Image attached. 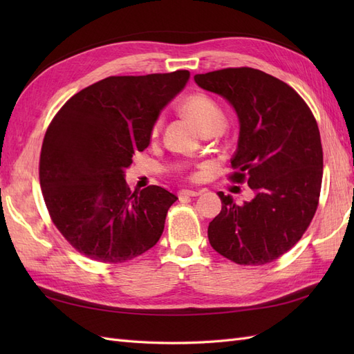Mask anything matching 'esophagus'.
Instances as JSON below:
<instances>
[{
    "instance_id": "1",
    "label": "esophagus",
    "mask_w": 354,
    "mask_h": 354,
    "mask_svg": "<svg viewBox=\"0 0 354 354\" xmlns=\"http://www.w3.org/2000/svg\"><path fill=\"white\" fill-rule=\"evenodd\" d=\"M202 194L201 190H189V189H183L178 192V198H187V196H199Z\"/></svg>"
}]
</instances>
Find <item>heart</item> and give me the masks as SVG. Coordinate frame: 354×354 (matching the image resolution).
Masks as SVG:
<instances>
[{"mask_svg":"<svg viewBox=\"0 0 354 354\" xmlns=\"http://www.w3.org/2000/svg\"><path fill=\"white\" fill-rule=\"evenodd\" d=\"M181 111L194 122L199 131L207 130H223L226 125V115L218 106V103L207 94H192L181 103ZM160 130V121H156L151 130V137H158Z\"/></svg>","mask_w":354,"mask_h":354,"instance_id":"heart-1","label":"heart"}]
</instances>
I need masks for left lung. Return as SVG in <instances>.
<instances>
[{
  "label": "left lung",
  "instance_id": "left-lung-1",
  "mask_svg": "<svg viewBox=\"0 0 354 354\" xmlns=\"http://www.w3.org/2000/svg\"><path fill=\"white\" fill-rule=\"evenodd\" d=\"M195 81L236 109L241 131L229 180L248 183L254 195L238 205L218 192L209 243L241 266L272 263L301 239L319 205L324 151L315 115L292 87L259 69L226 68Z\"/></svg>",
  "mask_w": 354,
  "mask_h": 354
}]
</instances>
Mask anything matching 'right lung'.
<instances>
[{
    "label": "right lung",
    "mask_w": 354,
    "mask_h": 354,
    "mask_svg": "<svg viewBox=\"0 0 354 354\" xmlns=\"http://www.w3.org/2000/svg\"><path fill=\"white\" fill-rule=\"evenodd\" d=\"M189 77H108L72 95L51 120L39 185L51 221L82 255L125 263L159 241L177 196L155 185L131 192L124 171L149 146L159 112Z\"/></svg>",
    "instance_id": "obj_1"
}]
</instances>
